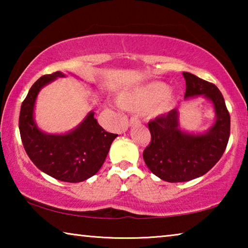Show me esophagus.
Listing matches in <instances>:
<instances>
[{
  "label": "esophagus",
  "instance_id": "obj_1",
  "mask_svg": "<svg viewBox=\"0 0 248 248\" xmlns=\"http://www.w3.org/2000/svg\"><path fill=\"white\" fill-rule=\"evenodd\" d=\"M140 124V120L138 119V117L133 116L130 118V121H129V125H136V124Z\"/></svg>",
  "mask_w": 248,
  "mask_h": 248
}]
</instances>
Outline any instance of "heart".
<instances>
[{"mask_svg": "<svg viewBox=\"0 0 248 248\" xmlns=\"http://www.w3.org/2000/svg\"><path fill=\"white\" fill-rule=\"evenodd\" d=\"M176 96L163 82H152L121 93L120 106L132 111H145L149 116H159L174 107Z\"/></svg>", "mask_w": 248, "mask_h": 248, "instance_id": "b5f03b06", "label": "heart"}]
</instances>
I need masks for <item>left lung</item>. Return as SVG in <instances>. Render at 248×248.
<instances>
[{
	"label": "left lung",
	"instance_id": "obj_1",
	"mask_svg": "<svg viewBox=\"0 0 248 248\" xmlns=\"http://www.w3.org/2000/svg\"><path fill=\"white\" fill-rule=\"evenodd\" d=\"M183 75L185 98L203 95L215 106L217 119L203 134L182 131L177 109L150 121L151 142L143 151L144 162L154 175L169 183L188 182L208 173L223 155L230 138V114L219 89L191 73Z\"/></svg>",
	"mask_w": 248,
	"mask_h": 248
}]
</instances>
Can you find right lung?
Segmentation results:
<instances>
[{
  "mask_svg": "<svg viewBox=\"0 0 248 248\" xmlns=\"http://www.w3.org/2000/svg\"><path fill=\"white\" fill-rule=\"evenodd\" d=\"M63 77V73L57 71L33 83L20 107L19 132L25 151L40 170L61 182L79 183L100 170L118 134L105 131L94 118L93 111L69 133L40 131L33 120L37 95L48 83Z\"/></svg>",
  "mask_w": 248,
  "mask_h": 248,
  "instance_id": "add662e5",
  "label": "right lung"
}]
</instances>
